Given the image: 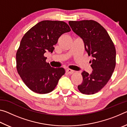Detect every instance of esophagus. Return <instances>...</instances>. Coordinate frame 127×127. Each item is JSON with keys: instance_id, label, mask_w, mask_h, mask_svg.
I'll return each instance as SVG.
<instances>
[{"instance_id": "34e87169", "label": "esophagus", "mask_w": 127, "mask_h": 127, "mask_svg": "<svg viewBox=\"0 0 127 127\" xmlns=\"http://www.w3.org/2000/svg\"><path fill=\"white\" fill-rule=\"evenodd\" d=\"M66 73L68 74H72L74 73V71L73 70L71 69H68L66 70Z\"/></svg>"}]
</instances>
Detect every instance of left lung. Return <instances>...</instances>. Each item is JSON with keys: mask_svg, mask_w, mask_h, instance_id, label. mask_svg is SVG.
Segmentation results:
<instances>
[{"mask_svg": "<svg viewBox=\"0 0 127 127\" xmlns=\"http://www.w3.org/2000/svg\"><path fill=\"white\" fill-rule=\"evenodd\" d=\"M74 32L82 38L85 50L91 55V74L82 72V83L78 86L82 94L97 93L110 79L116 64V50L110 36L100 23L94 20L69 21Z\"/></svg>", "mask_w": 127, "mask_h": 127, "instance_id": "8db88e82", "label": "left lung"}]
</instances>
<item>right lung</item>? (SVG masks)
<instances>
[{
    "label": "right lung",
    "instance_id": "add662e5",
    "mask_svg": "<svg viewBox=\"0 0 127 127\" xmlns=\"http://www.w3.org/2000/svg\"><path fill=\"white\" fill-rule=\"evenodd\" d=\"M71 31L63 21H42L30 29L21 41L16 53V68L23 82L40 94L53 91L61 77L63 68H53L46 62L47 51L52 53L62 34Z\"/></svg>",
    "mask_w": 127,
    "mask_h": 127
}]
</instances>
